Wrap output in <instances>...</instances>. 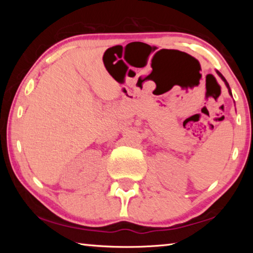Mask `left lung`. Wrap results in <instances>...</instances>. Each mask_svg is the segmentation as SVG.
<instances>
[{"label":"left lung","instance_id":"left-lung-1","mask_svg":"<svg viewBox=\"0 0 253 253\" xmlns=\"http://www.w3.org/2000/svg\"><path fill=\"white\" fill-rule=\"evenodd\" d=\"M216 72H217V75H219V76L221 77V78H222V80H223V81H224V83H225V84H226V87H228V88H229V92H230V95H231V96H232V93H231V90H230V87H229V84H228V83H226V80H225V78H224V77H223V76H222V75L220 74V72H219V71H216Z\"/></svg>","mask_w":253,"mask_h":253}]
</instances>
